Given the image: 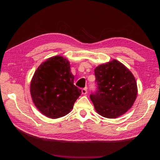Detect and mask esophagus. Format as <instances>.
<instances>
[{"instance_id": "1", "label": "esophagus", "mask_w": 160, "mask_h": 160, "mask_svg": "<svg viewBox=\"0 0 160 160\" xmlns=\"http://www.w3.org/2000/svg\"><path fill=\"white\" fill-rule=\"evenodd\" d=\"M88 89H87V88H83L82 90V94H86L87 93H88Z\"/></svg>"}]
</instances>
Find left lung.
I'll use <instances>...</instances> for the list:
<instances>
[{"label":"left lung","instance_id":"1","mask_svg":"<svg viewBox=\"0 0 160 160\" xmlns=\"http://www.w3.org/2000/svg\"><path fill=\"white\" fill-rule=\"evenodd\" d=\"M97 90L90 94L96 112L103 117L116 118L131 109L136 99L138 87L132 72L117 60L94 69Z\"/></svg>","mask_w":160,"mask_h":160}]
</instances>
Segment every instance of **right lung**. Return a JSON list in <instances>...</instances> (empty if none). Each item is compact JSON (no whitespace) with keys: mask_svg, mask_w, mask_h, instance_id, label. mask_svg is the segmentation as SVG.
<instances>
[{"mask_svg":"<svg viewBox=\"0 0 160 160\" xmlns=\"http://www.w3.org/2000/svg\"><path fill=\"white\" fill-rule=\"evenodd\" d=\"M70 62L56 56L37 68L30 84V94L35 107L50 118L67 115L73 108L81 90L74 85Z\"/></svg>","mask_w":160,"mask_h":160,"instance_id":"1","label":"right lung"}]
</instances>
